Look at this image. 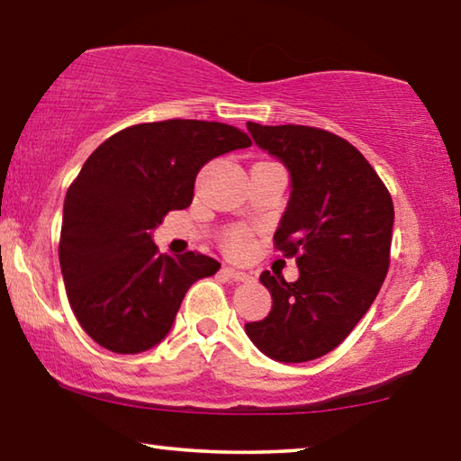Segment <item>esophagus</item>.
I'll return each mask as SVG.
<instances>
[{"label":"esophagus","mask_w":461,"mask_h":461,"mask_svg":"<svg viewBox=\"0 0 461 461\" xmlns=\"http://www.w3.org/2000/svg\"><path fill=\"white\" fill-rule=\"evenodd\" d=\"M224 275L229 276V278H232V280H249V278H253L249 272H243V270H239V268H230V266H226Z\"/></svg>","instance_id":"34e87169"}]
</instances>
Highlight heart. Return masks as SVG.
I'll use <instances>...</instances> for the list:
<instances>
[{"label": "heart", "mask_w": 461, "mask_h": 461, "mask_svg": "<svg viewBox=\"0 0 461 461\" xmlns=\"http://www.w3.org/2000/svg\"><path fill=\"white\" fill-rule=\"evenodd\" d=\"M226 249L235 256H241L247 249H249V237H247L245 230H232L226 237Z\"/></svg>", "instance_id": "obj_1"}]
</instances>
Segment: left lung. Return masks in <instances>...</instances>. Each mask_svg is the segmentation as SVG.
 Here are the masks:
<instances>
[{
    "mask_svg": "<svg viewBox=\"0 0 461 461\" xmlns=\"http://www.w3.org/2000/svg\"><path fill=\"white\" fill-rule=\"evenodd\" d=\"M247 131L289 170L275 245L297 258L299 278L286 283L264 270L272 310L245 332L276 362H310L335 349L376 299L389 270L393 199L368 159L329 131L256 122Z\"/></svg>",
    "mask_w": 461,
    "mask_h": 461,
    "instance_id": "8db88e82",
    "label": "left lung"
}]
</instances>
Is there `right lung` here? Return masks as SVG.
Segmentation results:
<instances>
[{
    "label": "right lung",
    "instance_id": "right-lung-1",
    "mask_svg": "<svg viewBox=\"0 0 461 461\" xmlns=\"http://www.w3.org/2000/svg\"><path fill=\"white\" fill-rule=\"evenodd\" d=\"M235 126L162 120L116 132L86 158L64 199L59 268L86 335L114 353H141L168 335L185 293L216 275L214 258L158 253L151 232L193 202L210 159L249 148Z\"/></svg>",
    "mask_w": 461,
    "mask_h": 461
}]
</instances>
